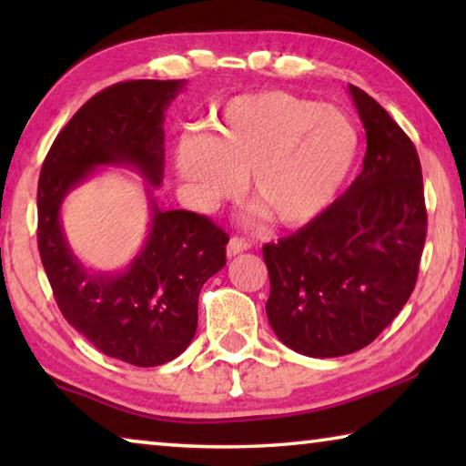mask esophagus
<instances>
[{"label":"esophagus","mask_w":466,"mask_h":466,"mask_svg":"<svg viewBox=\"0 0 466 466\" xmlns=\"http://www.w3.org/2000/svg\"><path fill=\"white\" fill-rule=\"evenodd\" d=\"M250 248V242L248 240H244V238H238V236H234V238H230V242H228V247H226V252H228V257H236V255H240V252H244V250H248Z\"/></svg>","instance_id":"34e87169"}]
</instances>
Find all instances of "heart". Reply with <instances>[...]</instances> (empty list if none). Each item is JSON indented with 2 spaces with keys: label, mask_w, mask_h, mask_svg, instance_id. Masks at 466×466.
Here are the masks:
<instances>
[{
  "label": "heart",
  "mask_w": 466,
  "mask_h": 466,
  "mask_svg": "<svg viewBox=\"0 0 466 466\" xmlns=\"http://www.w3.org/2000/svg\"><path fill=\"white\" fill-rule=\"evenodd\" d=\"M360 133L345 110L289 92L234 96L209 121V136L180 137L177 175L203 211L250 193L281 226L325 214L356 164Z\"/></svg>",
  "instance_id": "b5f03b06"
}]
</instances>
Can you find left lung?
<instances>
[{
	"instance_id": "obj_1",
	"label": "left lung",
	"mask_w": 466,
	"mask_h": 466,
	"mask_svg": "<svg viewBox=\"0 0 466 466\" xmlns=\"http://www.w3.org/2000/svg\"><path fill=\"white\" fill-rule=\"evenodd\" d=\"M347 90L366 129L364 168L325 214L263 247L267 319L309 358L360 351L390 325L415 288L428 232L415 146L372 96Z\"/></svg>"
}]
</instances>
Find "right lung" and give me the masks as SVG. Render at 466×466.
<instances>
[{"mask_svg":"<svg viewBox=\"0 0 466 466\" xmlns=\"http://www.w3.org/2000/svg\"><path fill=\"white\" fill-rule=\"evenodd\" d=\"M187 80H131L98 92L53 141L38 178V250L66 320L105 356L131 366L172 361L193 341L203 283L226 265L228 234L205 216L162 209L164 115ZM145 178L148 236L125 270L75 257L60 222L65 197L102 167Z\"/></svg>","mask_w":466,"mask_h":466,"instance_id":"right-lung-1","label":"right lung"}]
</instances>
